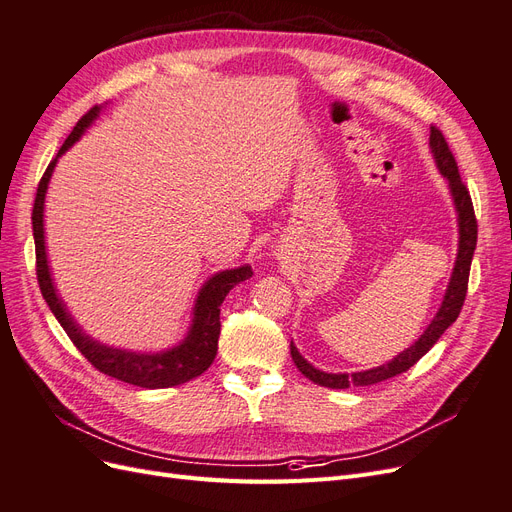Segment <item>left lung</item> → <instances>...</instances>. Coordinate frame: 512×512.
Segmentation results:
<instances>
[{"label":"left lung","mask_w":512,"mask_h":512,"mask_svg":"<svg viewBox=\"0 0 512 512\" xmlns=\"http://www.w3.org/2000/svg\"><path fill=\"white\" fill-rule=\"evenodd\" d=\"M429 149H431L433 162H436V166L440 170V175L448 183V192H451V198H453V207L457 213V230H459L455 265H453L451 280H448L438 314L433 316V320L427 324L423 335L418 337L410 348L399 352L395 359L386 361L384 365L365 369V371H354V374H329V371H322L309 363L299 352V348L294 346V342H290V354H292L294 365H297L301 374L312 380L314 384L327 386V389H348L350 384L369 386V384H376L382 380H389L397 374H404V371H408L418 359H421L423 354H427V350L438 342L442 333L451 327L461 312L463 301H466V292H468V277H470L472 256L476 250L478 226H476V218H474L470 192L466 190V185L461 183L459 168H457L453 153H451V149H448L442 132L433 126H431V134H429Z\"/></svg>","instance_id":"obj_1"}]
</instances>
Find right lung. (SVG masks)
I'll return each instance as SVG.
<instances>
[{"mask_svg":"<svg viewBox=\"0 0 512 512\" xmlns=\"http://www.w3.org/2000/svg\"><path fill=\"white\" fill-rule=\"evenodd\" d=\"M104 106H94L91 111L76 123L72 134L61 145L55 160L46 168V173L38 185L36 203H34V241H36V262H38V284L42 290L44 301L49 303L51 312L55 314L57 322L64 327L72 344L85 354V359L100 369L102 374L117 378L121 382H128L141 389H168V386H177L183 382H190L198 378L203 371H207L218 352V337H220V305L224 303L226 294L237 284L245 282L252 277V267L241 265L235 269H224L207 277L205 284L200 286L194 307H192V320L190 327L185 331L181 342L175 346L145 352V350H130V348H117L102 344L100 339L91 337L79 322L74 320L66 301L55 286L53 271L49 265V252H46V232H44V200L49 192V183L53 177V170L68 149L74 143L81 141V136L91 128Z\"/></svg>","mask_w":512,"mask_h":512,"instance_id":"add662e5","label":"right lung"}]
</instances>
